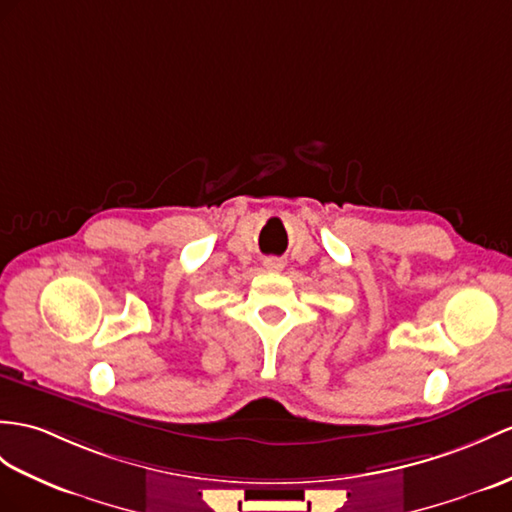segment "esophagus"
Instances as JSON below:
<instances>
[{"label": "esophagus", "instance_id": "obj_1", "mask_svg": "<svg viewBox=\"0 0 512 512\" xmlns=\"http://www.w3.org/2000/svg\"><path fill=\"white\" fill-rule=\"evenodd\" d=\"M265 267L267 269H282V263H280V260H276V258H271V260H267Z\"/></svg>", "mask_w": 512, "mask_h": 512}]
</instances>
